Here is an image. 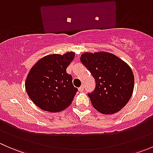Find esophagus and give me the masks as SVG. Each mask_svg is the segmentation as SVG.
<instances>
[{"label": "esophagus", "instance_id": "obj_1", "mask_svg": "<svg viewBox=\"0 0 153 153\" xmlns=\"http://www.w3.org/2000/svg\"><path fill=\"white\" fill-rule=\"evenodd\" d=\"M78 90L80 91V92H82L83 90H84V86H80L79 88H78Z\"/></svg>", "mask_w": 153, "mask_h": 153}]
</instances>
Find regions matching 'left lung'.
I'll return each instance as SVG.
<instances>
[{"label":"left lung","instance_id":"8db88e82","mask_svg":"<svg viewBox=\"0 0 153 153\" xmlns=\"http://www.w3.org/2000/svg\"><path fill=\"white\" fill-rule=\"evenodd\" d=\"M81 61L96 81L89 94L96 110L105 115L118 112L130 99L134 89L133 72L125 61L107 52H84Z\"/></svg>","mask_w":153,"mask_h":153}]
</instances>
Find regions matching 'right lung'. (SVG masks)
I'll use <instances>...</instances> for the list:
<instances>
[{
	"label": "right lung",
	"instance_id": "1",
	"mask_svg": "<svg viewBox=\"0 0 153 153\" xmlns=\"http://www.w3.org/2000/svg\"><path fill=\"white\" fill-rule=\"evenodd\" d=\"M75 58V52L51 54L37 61L31 68L25 81V89L32 102L50 112L65 109L72 104L78 89L67 68Z\"/></svg>",
	"mask_w": 153,
	"mask_h": 153
}]
</instances>
